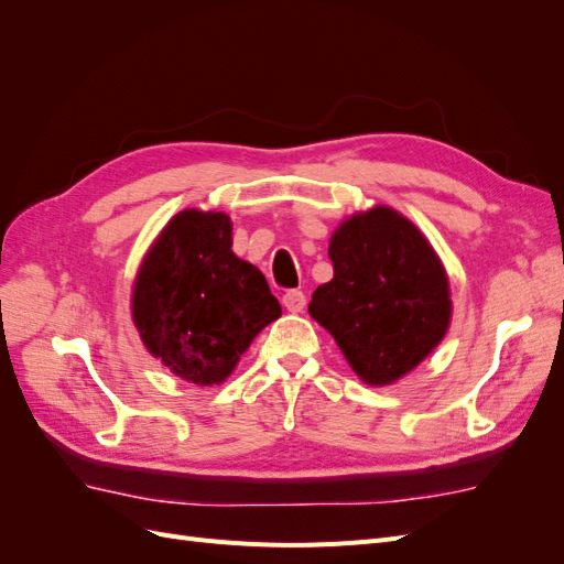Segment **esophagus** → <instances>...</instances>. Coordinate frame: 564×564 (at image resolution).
Masks as SVG:
<instances>
[{
	"label": "esophagus",
	"mask_w": 564,
	"mask_h": 564,
	"mask_svg": "<svg viewBox=\"0 0 564 564\" xmlns=\"http://www.w3.org/2000/svg\"><path fill=\"white\" fill-rule=\"evenodd\" d=\"M282 303L289 313H301L305 308V294L301 289H289V292L282 296Z\"/></svg>",
	"instance_id": "34e87169"
}]
</instances>
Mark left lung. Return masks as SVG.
Returning <instances> with one entry per match:
<instances>
[{
    "instance_id": "obj_1",
    "label": "left lung",
    "mask_w": 564,
    "mask_h": 564,
    "mask_svg": "<svg viewBox=\"0 0 564 564\" xmlns=\"http://www.w3.org/2000/svg\"><path fill=\"white\" fill-rule=\"evenodd\" d=\"M329 259L334 280L315 289L308 313L362 381H398L449 327L445 268L425 237L388 207L348 218L332 237Z\"/></svg>"
}]
</instances>
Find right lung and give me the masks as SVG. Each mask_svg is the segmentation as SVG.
Listing matches in <instances>:
<instances>
[{"label":"right lung","mask_w":564,"mask_h":564,"mask_svg":"<svg viewBox=\"0 0 564 564\" xmlns=\"http://www.w3.org/2000/svg\"><path fill=\"white\" fill-rule=\"evenodd\" d=\"M230 247L226 214L181 212L133 284V322L145 348L199 386L224 381L253 336L282 315L263 272Z\"/></svg>","instance_id":"obj_1"}]
</instances>
